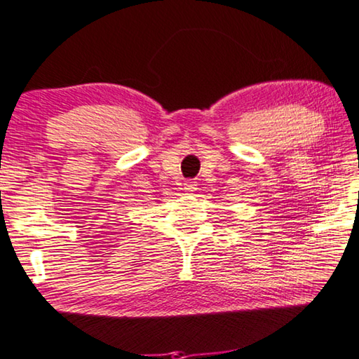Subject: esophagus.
<instances>
[{
	"mask_svg": "<svg viewBox=\"0 0 359 359\" xmlns=\"http://www.w3.org/2000/svg\"><path fill=\"white\" fill-rule=\"evenodd\" d=\"M184 191H186L187 194H192L194 191H197L196 181H186V183H184Z\"/></svg>",
	"mask_w": 359,
	"mask_h": 359,
	"instance_id": "obj_1",
	"label": "esophagus"
}]
</instances>
